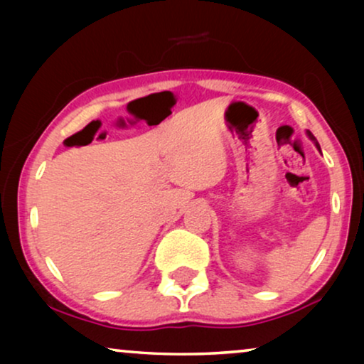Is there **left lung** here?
<instances>
[{
    "instance_id": "8db88e82",
    "label": "left lung",
    "mask_w": 364,
    "mask_h": 364,
    "mask_svg": "<svg viewBox=\"0 0 364 364\" xmlns=\"http://www.w3.org/2000/svg\"><path fill=\"white\" fill-rule=\"evenodd\" d=\"M306 136H308V139H310V141H311L313 144H315L318 151H320V144H318V141H316V139H315V136H313V134H311L310 131H306ZM320 152H321V151H320Z\"/></svg>"
}]
</instances>
